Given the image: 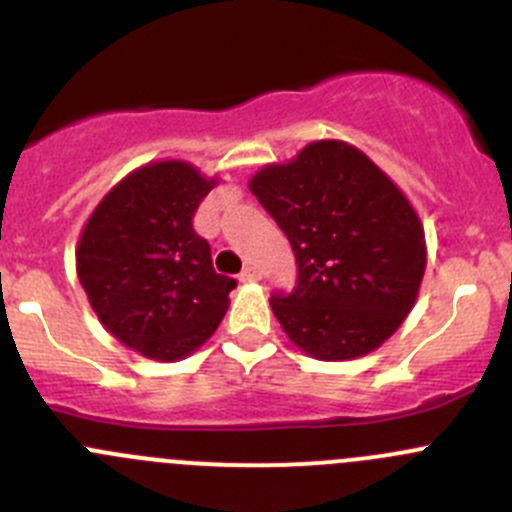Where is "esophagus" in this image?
I'll use <instances>...</instances> for the list:
<instances>
[{
  "mask_svg": "<svg viewBox=\"0 0 512 512\" xmlns=\"http://www.w3.org/2000/svg\"><path fill=\"white\" fill-rule=\"evenodd\" d=\"M260 280V270H257L255 265L245 267V270L240 272V282H257Z\"/></svg>",
  "mask_w": 512,
  "mask_h": 512,
  "instance_id": "obj_1",
  "label": "esophagus"
}]
</instances>
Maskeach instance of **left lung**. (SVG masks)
Segmentation results:
<instances>
[{
  "mask_svg": "<svg viewBox=\"0 0 512 512\" xmlns=\"http://www.w3.org/2000/svg\"><path fill=\"white\" fill-rule=\"evenodd\" d=\"M250 190L297 260V287L270 299L287 337L322 361L381 347L426 270L421 220L394 180L349 143L314 141L285 165H265Z\"/></svg>",
  "mask_w": 512,
  "mask_h": 512,
  "instance_id": "1",
  "label": "left lung"
}]
</instances>
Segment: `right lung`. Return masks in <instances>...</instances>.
Wrapping results in <instances>:
<instances>
[{"label":"right lung","instance_id":"obj_1","mask_svg":"<svg viewBox=\"0 0 512 512\" xmlns=\"http://www.w3.org/2000/svg\"><path fill=\"white\" fill-rule=\"evenodd\" d=\"M215 183L185 160L148 163L108 190L79 237L76 272L96 317L148 359H183L208 342L237 287L193 227Z\"/></svg>","mask_w":512,"mask_h":512}]
</instances>
